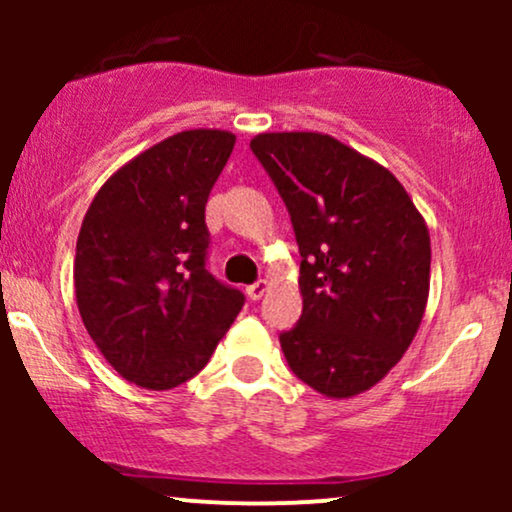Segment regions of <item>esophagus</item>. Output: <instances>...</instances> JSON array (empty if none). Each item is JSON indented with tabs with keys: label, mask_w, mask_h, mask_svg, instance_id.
<instances>
[{
	"label": "esophagus",
	"mask_w": 512,
	"mask_h": 512,
	"mask_svg": "<svg viewBox=\"0 0 512 512\" xmlns=\"http://www.w3.org/2000/svg\"><path fill=\"white\" fill-rule=\"evenodd\" d=\"M267 291H269V281H264V279H260V281H257V284H252V286H248V289H245V293H248L250 301H260V298Z\"/></svg>",
	"instance_id": "1"
}]
</instances>
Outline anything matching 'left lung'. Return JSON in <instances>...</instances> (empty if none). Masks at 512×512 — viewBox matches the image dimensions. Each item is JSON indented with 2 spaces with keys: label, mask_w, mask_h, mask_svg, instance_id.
<instances>
[{
  "label": "left lung",
  "mask_w": 512,
  "mask_h": 512,
  "mask_svg": "<svg viewBox=\"0 0 512 512\" xmlns=\"http://www.w3.org/2000/svg\"><path fill=\"white\" fill-rule=\"evenodd\" d=\"M291 214L303 315L279 337L305 385L330 399L385 378L419 332L431 236L385 166L322 132H264L250 142Z\"/></svg>",
  "instance_id": "8db88e82"
}]
</instances>
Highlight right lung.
I'll list each match as a JSON object with an SVG mask.
<instances>
[{
  "label": "right lung",
  "mask_w": 512,
  "mask_h": 512,
  "mask_svg": "<svg viewBox=\"0 0 512 512\" xmlns=\"http://www.w3.org/2000/svg\"><path fill=\"white\" fill-rule=\"evenodd\" d=\"M233 144L226 129L163 139L103 182L81 223V320L105 361L144 390L197 375L245 303L207 272L204 207Z\"/></svg>",
  "instance_id": "right-lung-1"
}]
</instances>
